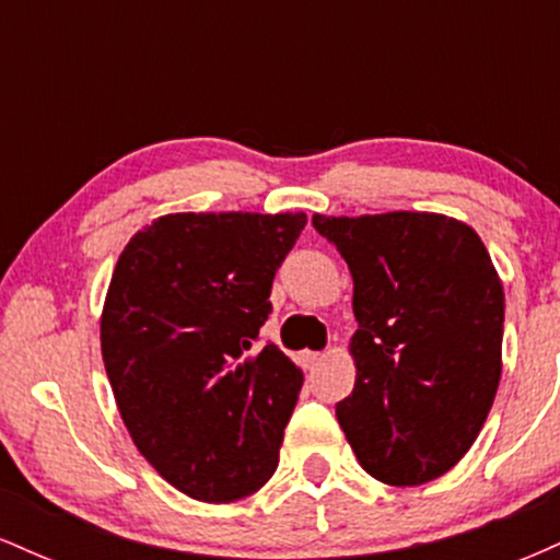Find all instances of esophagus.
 Returning <instances> with one entry per match:
<instances>
[{
    "mask_svg": "<svg viewBox=\"0 0 560 560\" xmlns=\"http://www.w3.org/2000/svg\"><path fill=\"white\" fill-rule=\"evenodd\" d=\"M320 358H324V352H313V350H302L300 352V361L305 365H316Z\"/></svg>",
    "mask_w": 560,
    "mask_h": 560,
    "instance_id": "esophagus-1",
    "label": "esophagus"
}]
</instances>
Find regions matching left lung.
I'll return each mask as SVG.
<instances>
[{
  "instance_id": "8db88e82",
  "label": "left lung",
  "mask_w": 560,
  "mask_h": 560,
  "mask_svg": "<svg viewBox=\"0 0 560 560\" xmlns=\"http://www.w3.org/2000/svg\"><path fill=\"white\" fill-rule=\"evenodd\" d=\"M352 273L355 387L339 427L371 477L413 487L474 445L503 371V281L471 226L440 213L313 215Z\"/></svg>"
}]
</instances>
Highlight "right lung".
Segmentation results:
<instances>
[{"label":"right lung","mask_w":560,"mask_h":560,"mask_svg":"<svg viewBox=\"0 0 560 560\" xmlns=\"http://www.w3.org/2000/svg\"><path fill=\"white\" fill-rule=\"evenodd\" d=\"M305 213H171L128 240L100 318L133 445L178 492L231 503L279 466L302 371L258 345Z\"/></svg>","instance_id":"right-lung-1"}]
</instances>
